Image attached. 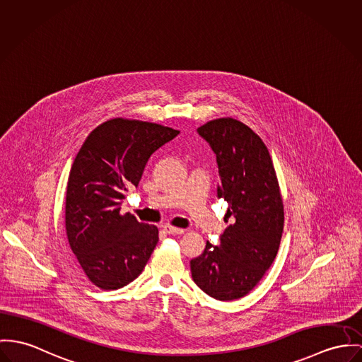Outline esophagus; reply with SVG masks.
Masks as SVG:
<instances>
[{
	"mask_svg": "<svg viewBox=\"0 0 362 362\" xmlns=\"http://www.w3.org/2000/svg\"><path fill=\"white\" fill-rule=\"evenodd\" d=\"M164 231L168 234H173V235H180V234L185 233L183 228H177V227H172V226H165Z\"/></svg>",
	"mask_w": 362,
	"mask_h": 362,
	"instance_id": "obj_1",
	"label": "esophagus"
}]
</instances>
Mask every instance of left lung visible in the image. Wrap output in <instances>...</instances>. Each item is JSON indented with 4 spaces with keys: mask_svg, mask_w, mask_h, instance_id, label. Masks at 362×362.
Wrapping results in <instances>:
<instances>
[{
    "mask_svg": "<svg viewBox=\"0 0 362 362\" xmlns=\"http://www.w3.org/2000/svg\"><path fill=\"white\" fill-rule=\"evenodd\" d=\"M197 132L216 156L218 198L228 204L230 224L218 245L206 243L190 260L192 277L211 298L234 300L250 293L279 252L284 228L279 180L266 144L245 124L221 118Z\"/></svg>",
    "mask_w": 362,
    "mask_h": 362,
    "instance_id": "left-lung-1",
    "label": "left lung"
}]
</instances>
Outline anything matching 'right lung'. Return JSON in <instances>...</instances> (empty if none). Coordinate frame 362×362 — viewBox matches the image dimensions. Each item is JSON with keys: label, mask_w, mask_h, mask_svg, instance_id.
<instances>
[{"label": "right lung", "mask_w": 362, "mask_h": 362, "mask_svg": "<svg viewBox=\"0 0 362 362\" xmlns=\"http://www.w3.org/2000/svg\"><path fill=\"white\" fill-rule=\"evenodd\" d=\"M177 135L158 124L114 118L83 141L67 183L66 231L83 273L100 289L138 279L156 248L158 228L119 211L150 156Z\"/></svg>", "instance_id": "right-lung-1"}]
</instances>
